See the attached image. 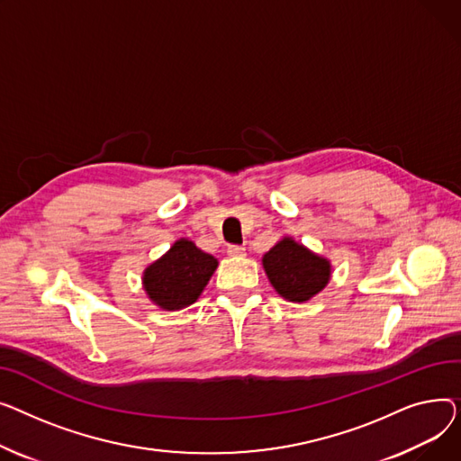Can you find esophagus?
<instances>
[{
	"mask_svg": "<svg viewBox=\"0 0 461 461\" xmlns=\"http://www.w3.org/2000/svg\"><path fill=\"white\" fill-rule=\"evenodd\" d=\"M227 253H229L230 257H243V255H246V248H241V246H229V248H227Z\"/></svg>",
	"mask_w": 461,
	"mask_h": 461,
	"instance_id": "obj_1",
	"label": "esophagus"
}]
</instances>
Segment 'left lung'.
Instances as JSON below:
<instances>
[{
  "instance_id": "obj_1",
  "label": "left lung",
  "mask_w": 461,
  "mask_h": 461,
  "mask_svg": "<svg viewBox=\"0 0 461 461\" xmlns=\"http://www.w3.org/2000/svg\"><path fill=\"white\" fill-rule=\"evenodd\" d=\"M262 266L276 292L294 303L309 302L326 288L331 277L330 260L290 236H285L262 257Z\"/></svg>"
}]
</instances>
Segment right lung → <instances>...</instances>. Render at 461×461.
<instances>
[{
	"label": "right lung",
	"instance_id": "1",
	"mask_svg": "<svg viewBox=\"0 0 461 461\" xmlns=\"http://www.w3.org/2000/svg\"><path fill=\"white\" fill-rule=\"evenodd\" d=\"M215 267L218 258L201 251L192 240L180 238L145 269L143 288L159 309L178 311L197 302Z\"/></svg>",
	"mask_w": 461,
	"mask_h": 461
}]
</instances>
